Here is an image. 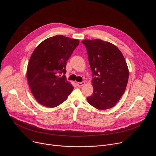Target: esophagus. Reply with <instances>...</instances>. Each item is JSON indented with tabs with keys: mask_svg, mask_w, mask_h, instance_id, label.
Instances as JSON below:
<instances>
[{
	"mask_svg": "<svg viewBox=\"0 0 156 156\" xmlns=\"http://www.w3.org/2000/svg\"><path fill=\"white\" fill-rule=\"evenodd\" d=\"M85 84V82L84 81H82V82H77L76 83V85L79 87H81L82 86H83L84 84Z\"/></svg>",
	"mask_w": 156,
	"mask_h": 156,
	"instance_id": "34e87169",
	"label": "esophagus"
}]
</instances>
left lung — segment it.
I'll return each instance as SVG.
<instances>
[{"label":"left lung","mask_w":156,"mask_h":156,"mask_svg":"<svg viewBox=\"0 0 156 156\" xmlns=\"http://www.w3.org/2000/svg\"><path fill=\"white\" fill-rule=\"evenodd\" d=\"M92 70L93 95L87 101L99 110L116 105L124 93L128 69L120 51L114 44L101 39L83 40Z\"/></svg>","instance_id":"left-lung-1"}]
</instances>
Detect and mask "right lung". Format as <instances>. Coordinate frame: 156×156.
Wrapping results in <instances>:
<instances>
[{"instance_id":"obj_1","label":"right lung","mask_w":156,"mask_h":156,"mask_svg":"<svg viewBox=\"0 0 156 156\" xmlns=\"http://www.w3.org/2000/svg\"><path fill=\"white\" fill-rule=\"evenodd\" d=\"M79 42L78 39L58 35L44 40L34 51L27 77L34 97L41 105L55 107L73 90L66 80V65Z\"/></svg>"}]
</instances>
